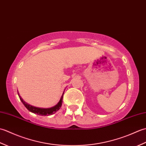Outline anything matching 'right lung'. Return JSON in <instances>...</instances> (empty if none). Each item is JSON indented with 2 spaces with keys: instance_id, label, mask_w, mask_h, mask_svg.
Instances as JSON below:
<instances>
[{
  "instance_id": "1",
  "label": "right lung",
  "mask_w": 146,
  "mask_h": 146,
  "mask_svg": "<svg viewBox=\"0 0 146 146\" xmlns=\"http://www.w3.org/2000/svg\"><path fill=\"white\" fill-rule=\"evenodd\" d=\"M17 94L21 101L23 102L24 106L26 107V108L29 111H31V112L36 113L37 115H42V116H46V115H50L54 114V113L56 112L58 110L60 109V108L62 105V103H63V94L64 92L63 93V95H62L60 100L59 101L58 103L55 105V106L51 107V108H38L36 107H33L32 105H31L28 104H27L26 102H24L23 98L21 97V96L19 94V92H17Z\"/></svg>"
}]
</instances>
